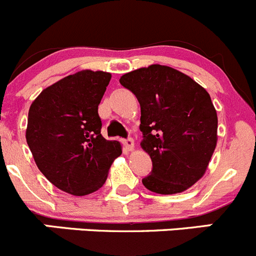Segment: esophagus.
Wrapping results in <instances>:
<instances>
[{
	"instance_id": "34e87169",
	"label": "esophagus",
	"mask_w": 256,
	"mask_h": 256,
	"mask_svg": "<svg viewBox=\"0 0 256 256\" xmlns=\"http://www.w3.org/2000/svg\"><path fill=\"white\" fill-rule=\"evenodd\" d=\"M123 144H124V148H126V150H134V140H133L132 138L124 140H123Z\"/></svg>"
}]
</instances>
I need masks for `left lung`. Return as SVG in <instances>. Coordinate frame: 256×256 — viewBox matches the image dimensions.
Wrapping results in <instances>:
<instances>
[{"mask_svg": "<svg viewBox=\"0 0 256 256\" xmlns=\"http://www.w3.org/2000/svg\"><path fill=\"white\" fill-rule=\"evenodd\" d=\"M119 82L140 106V147L153 168L142 180L150 191L180 194L205 174L218 143V114L210 94L174 68L150 65Z\"/></svg>", "mask_w": 256, "mask_h": 256, "instance_id": "obj_1", "label": "left lung"}]
</instances>
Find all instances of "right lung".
<instances>
[{
    "label": "right lung",
    "instance_id": "right-lung-1",
    "mask_svg": "<svg viewBox=\"0 0 256 256\" xmlns=\"http://www.w3.org/2000/svg\"><path fill=\"white\" fill-rule=\"evenodd\" d=\"M110 72L82 70L44 89L28 110L26 142L36 166L58 188L85 196L100 188L122 154L100 134L98 106Z\"/></svg>",
    "mask_w": 256,
    "mask_h": 256
}]
</instances>
